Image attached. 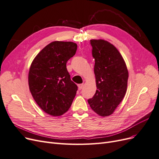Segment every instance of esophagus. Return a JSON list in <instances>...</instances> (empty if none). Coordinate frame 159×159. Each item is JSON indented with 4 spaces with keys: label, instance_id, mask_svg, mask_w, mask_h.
I'll return each mask as SVG.
<instances>
[{
    "label": "esophagus",
    "instance_id": "obj_1",
    "mask_svg": "<svg viewBox=\"0 0 159 159\" xmlns=\"http://www.w3.org/2000/svg\"><path fill=\"white\" fill-rule=\"evenodd\" d=\"M83 86H84V84H79V85H78V89H79V90H81V89H82V88H83Z\"/></svg>",
    "mask_w": 159,
    "mask_h": 159
}]
</instances>
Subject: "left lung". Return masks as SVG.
<instances>
[{
	"mask_svg": "<svg viewBox=\"0 0 159 159\" xmlns=\"http://www.w3.org/2000/svg\"><path fill=\"white\" fill-rule=\"evenodd\" d=\"M95 60L97 90L88 100L100 116L111 115L126 93L129 73L122 56L113 44L104 40H91Z\"/></svg>",
	"mask_w": 159,
	"mask_h": 159,
	"instance_id": "8db88e82",
	"label": "left lung"
}]
</instances>
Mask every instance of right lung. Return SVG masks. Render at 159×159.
<instances>
[{
    "mask_svg": "<svg viewBox=\"0 0 159 159\" xmlns=\"http://www.w3.org/2000/svg\"><path fill=\"white\" fill-rule=\"evenodd\" d=\"M77 47L71 42H52L38 53L30 66L31 94L38 106L52 116H60L70 109L78 90L66 68Z\"/></svg>",
    "mask_w": 159,
    "mask_h": 159,
    "instance_id": "add662e5",
    "label": "right lung"
}]
</instances>
